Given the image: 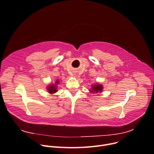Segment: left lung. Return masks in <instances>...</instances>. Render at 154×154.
<instances>
[{
    "label": "left lung",
    "instance_id": "8db88e82",
    "mask_svg": "<svg viewBox=\"0 0 154 154\" xmlns=\"http://www.w3.org/2000/svg\"><path fill=\"white\" fill-rule=\"evenodd\" d=\"M103 89V85H101L100 84H98V83H97V84L92 85L91 90H90V92H92V93L97 94L98 92H101Z\"/></svg>",
    "mask_w": 154,
    "mask_h": 154
}]
</instances>
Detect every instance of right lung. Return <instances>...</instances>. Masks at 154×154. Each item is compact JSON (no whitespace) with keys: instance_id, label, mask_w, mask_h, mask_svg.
<instances>
[{"instance_id":"obj_1","label":"right lung","mask_w":154,"mask_h":154,"mask_svg":"<svg viewBox=\"0 0 154 154\" xmlns=\"http://www.w3.org/2000/svg\"><path fill=\"white\" fill-rule=\"evenodd\" d=\"M59 82L58 80H57L55 83V84H51L50 85H49L48 87H47V90H48V92L50 93V94H54V93H56V92H57V85L59 84Z\"/></svg>"}]
</instances>
